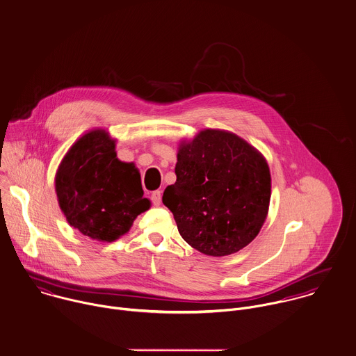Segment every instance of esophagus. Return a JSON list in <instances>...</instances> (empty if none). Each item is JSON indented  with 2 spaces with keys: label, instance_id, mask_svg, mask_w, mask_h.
Segmentation results:
<instances>
[{
  "label": "esophagus",
  "instance_id": "34e87169",
  "mask_svg": "<svg viewBox=\"0 0 356 356\" xmlns=\"http://www.w3.org/2000/svg\"><path fill=\"white\" fill-rule=\"evenodd\" d=\"M151 200H152L153 205H160L161 203V192L160 191H154L151 195Z\"/></svg>",
  "mask_w": 356,
  "mask_h": 356
}]
</instances>
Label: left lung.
Returning a JSON list of instances; mask_svg holds the SVG:
<instances>
[{
    "label": "left lung",
    "instance_id": "left-lung-1",
    "mask_svg": "<svg viewBox=\"0 0 356 356\" xmlns=\"http://www.w3.org/2000/svg\"><path fill=\"white\" fill-rule=\"evenodd\" d=\"M177 182L163 204L172 212L181 237L209 256L247 247L267 216L271 178L264 157L238 136L203 130L179 147Z\"/></svg>",
    "mask_w": 356,
    "mask_h": 356
}]
</instances>
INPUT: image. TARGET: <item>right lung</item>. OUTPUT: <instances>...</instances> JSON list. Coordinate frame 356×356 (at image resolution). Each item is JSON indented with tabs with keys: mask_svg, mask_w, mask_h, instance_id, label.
<instances>
[{
	"mask_svg": "<svg viewBox=\"0 0 356 356\" xmlns=\"http://www.w3.org/2000/svg\"><path fill=\"white\" fill-rule=\"evenodd\" d=\"M54 182L68 223L93 240L119 238L151 207L138 170L116 157L115 141L105 130L89 131L71 147Z\"/></svg>",
	"mask_w": 356,
	"mask_h": 356,
	"instance_id": "right-lung-1",
	"label": "right lung"
}]
</instances>
